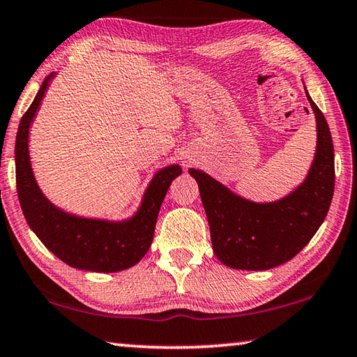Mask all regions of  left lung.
<instances>
[{
  "label": "left lung",
  "mask_w": 357,
  "mask_h": 357,
  "mask_svg": "<svg viewBox=\"0 0 357 357\" xmlns=\"http://www.w3.org/2000/svg\"><path fill=\"white\" fill-rule=\"evenodd\" d=\"M307 98L317 116V153L303 183L283 199L264 204L243 199L206 172L190 169L199 185L213 251L227 267L268 271L284 264L323 225L334 196V145L323 112L308 93Z\"/></svg>",
  "instance_id": "obj_1"
}]
</instances>
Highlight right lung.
Returning <instances> with one entry per match:
<instances>
[{"instance_id": "1", "label": "right lung", "mask_w": 357, "mask_h": 357, "mask_svg": "<svg viewBox=\"0 0 357 357\" xmlns=\"http://www.w3.org/2000/svg\"><path fill=\"white\" fill-rule=\"evenodd\" d=\"M54 75H47L43 82L17 131L15 180L23 215L39 241L68 266L106 273L125 271L137 264L149 251L160 207L172 180L182 174V167L172 165L158 171L144 192L136 215L130 220L82 218L55 207L36 183L28 151L30 125Z\"/></svg>"}]
</instances>
